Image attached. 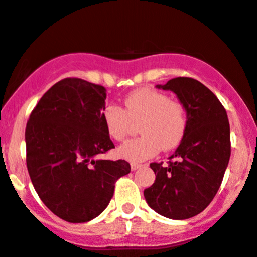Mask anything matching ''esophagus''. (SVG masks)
Here are the masks:
<instances>
[{
	"instance_id": "obj_1",
	"label": "esophagus",
	"mask_w": 257,
	"mask_h": 257,
	"mask_svg": "<svg viewBox=\"0 0 257 257\" xmlns=\"http://www.w3.org/2000/svg\"><path fill=\"white\" fill-rule=\"evenodd\" d=\"M141 167H142V165H141V164H134V162H132V164H131V169L133 170V171L141 169Z\"/></svg>"
}]
</instances>
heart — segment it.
<instances>
[{"label": "heart", "mask_w": 257, "mask_h": 257, "mask_svg": "<svg viewBox=\"0 0 257 257\" xmlns=\"http://www.w3.org/2000/svg\"><path fill=\"white\" fill-rule=\"evenodd\" d=\"M102 120L107 134L115 141H123L138 124L142 136L126 141L117 148V156L129 162H142L160 151H170L183 142L188 131V109L183 102L170 100L169 95L145 87L129 93L124 107L110 104L102 110Z\"/></svg>", "instance_id": "b5f03b06"}]
</instances>
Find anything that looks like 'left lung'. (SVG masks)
<instances>
[{
  "instance_id": "obj_1",
  "label": "left lung",
  "mask_w": 257,
  "mask_h": 257,
  "mask_svg": "<svg viewBox=\"0 0 257 257\" xmlns=\"http://www.w3.org/2000/svg\"><path fill=\"white\" fill-rule=\"evenodd\" d=\"M157 88L172 91L188 109V131L169 166L151 164L156 175L145 190L147 204L170 219L201 213L217 194L231 157L228 116L217 96L194 78L177 77Z\"/></svg>"
}]
</instances>
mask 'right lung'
<instances>
[{"instance_id":"right-lung-1","label":"right lung","mask_w":257,"mask_h":257,"mask_svg":"<svg viewBox=\"0 0 257 257\" xmlns=\"http://www.w3.org/2000/svg\"><path fill=\"white\" fill-rule=\"evenodd\" d=\"M106 90L64 78L43 95L25 129L26 166L48 209L69 223L101 214L115 183L131 172L124 160H100L114 148L102 120Z\"/></svg>"}]
</instances>
